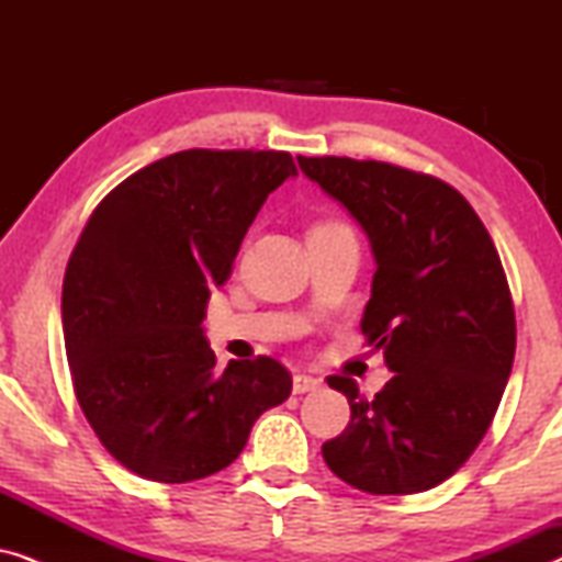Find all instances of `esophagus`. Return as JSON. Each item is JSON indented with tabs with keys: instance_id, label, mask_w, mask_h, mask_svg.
Here are the masks:
<instances>
[{
	"instance_id": "obj_1",
	"label": "esophagus",
	"mask_w": 562,
	"mask_h": 562,
	"mask_svg": "<svg viewBox=\"0 0 562 562\" xmlns=\"http://www.w3.org/2000/svg\"><path fill=\"white\" fill-rule=\"evenodd\" d=\"M319 379H314V375H306V373H296L294 375V394H306V391H314L319 389Z\"/></svg>"
}]
</instances>
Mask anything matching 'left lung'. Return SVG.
<instances>
[{"instance_id": "1", "label": "left lung", "mask_w": 562, "mask_h": 562, "mask_svg": "<svg viewBox=\"0 0 562 562\" xmlns=\"http://www.w3.org/2000/svg\"><path fill=\"white\" fill-rule=\"evenodd\" d=\"M296 160L371 240L360 329L394 373L373 398L329 375L350 422L322 458L368 494H419L473 456L509 381L517 322L502 258L465 196L435 176L381 160Z\"/></svg>"}]
</instances>
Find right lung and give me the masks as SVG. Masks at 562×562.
<instances>
[{
  "label": "right lung",
  "mask_w": 562,
  "mask_h": 562,
  "mask_svg": "<svg viewBox=\"0 0 562 562\" xmlns=\"http://www.w3.org/2000/svg\"><path fill=\"white\" fill-rule=\"evenodd\" d=\"M296 176L283 150H181L106 194L64 276V340L83 417L127 471L187 483L240 456L256 419L286 402L279 360L214 371L210 289L273 189Z\"/></svg>",
  "instance_id": "add662e5"
}]
</instances>
